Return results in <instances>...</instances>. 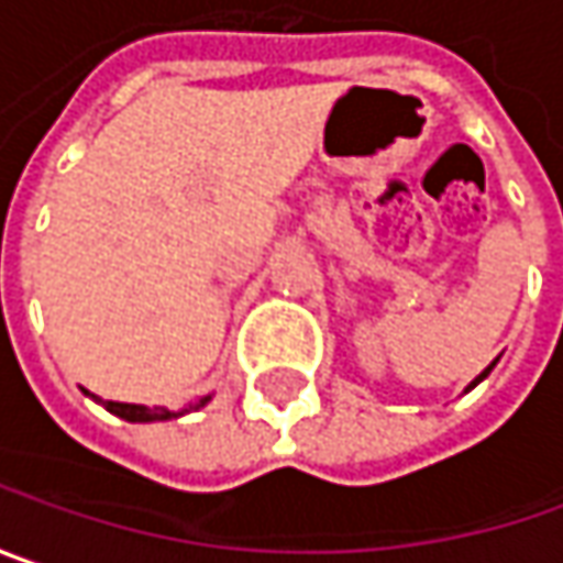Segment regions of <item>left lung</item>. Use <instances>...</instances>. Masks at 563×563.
<instances>
[{
	"mask_svg": "<svg viewBox=\"0 0 563 563\" xmlns=\"http://www.w3.org/2000/svg\"><path fill=\"white\" fill-rule=\"evenodd\" d=\"M495 365H498V358H495V362H492V365H488V368H485V372H482V375H476V378L470 380V384H466V390H463V394H470V390H473V387H476V384H482V380L488 378V375H492V368H495Z\"/></svg>",
	"mask_w": 563,
	"mask_h": 563,
	"instance_id": "8db88e82",
	"label": "left lung"
}]
</instances>
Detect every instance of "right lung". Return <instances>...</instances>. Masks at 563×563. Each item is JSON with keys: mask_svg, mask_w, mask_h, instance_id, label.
Listing matches in <instances>:
<instances>
[{"mask_svg": "<svg viewBox=\"0 0 563 563\" xmlns=\"http://www.w3.org/2000/svg\"><path fill=\"white\" fill-rule=\"evenodd\" d=\"M90 400H97V404L103 406L107 412L112 416H119V419H125V422H169V419H179L185 412H191V409H201V406L210 404V397H201L198 404H191L188 409H166V406H141V404H115V400H100V397H93L90 394Z\"/></svg>", "mask_w": 563, "mask_h": 563, "instance_id": "right-lung-1", "label": "right lung"}]
</instances>
